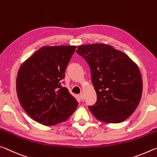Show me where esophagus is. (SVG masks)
Here are the masks:
<instances>
[{"label": "esophagus", "mask_w": 157, "mask_h": 157, "mask_svg": "<svg viewBox=\"0 0 157 157\" xmlns=\"http://www.w3.org/2000/svg\"><path fill=\"white\" fill-rule=\"evenodd\" d=\"M78 97H79V98H80L81 100H83L84 99V94L83 93H81V94H79Z\"/></svg>", "instance_id": "esophagus-1"}]
</instances>
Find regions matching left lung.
Here are the masks:
<instances>
[{"instance_id":"left-lung-1","label":"left lung","mask_w":157,"mask_h":157,"mask_svg":"<svg viewBox=\"0 0 157 157\" xmlns=\"http://www.w3.org/2000/svg\"><path fill=\"white\" fill-rule=\"evenodd\" d=\"M76 53L90 66L97 101L88 109L97 120L120 123L138 106L143 81L138 66L129 56L104 44L83 45Z\"/></svg>"}]
</instances>
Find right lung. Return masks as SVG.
<instances>
[{"label": "right lung", "mask_w": 157, "mask_h": 157, "mask_svg": "<svg viewBox=\"0 0 157 157\" xmlns=\"http://www.w3.org/2000/svg\"><path fill=\"white\" fill-rule=\"evenodd\" d=\"M75 46L43 47L20 67L17 92L23 109L36 122L54 125L68 119L78 102L65 83V72Z\"/></svg>", "instance_id": "obj_1"}]
</instances>
